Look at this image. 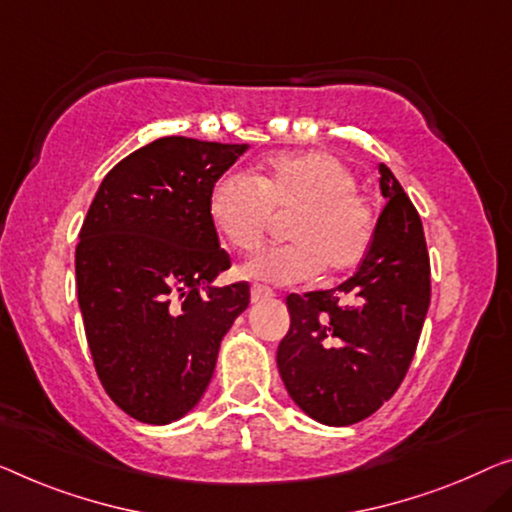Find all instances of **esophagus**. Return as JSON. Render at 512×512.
I'll list each match as a JSON object with an SVG mask.
<instances>
[{
    "label": "esophagus",
    "mask_w": 512,
    "mask_h": 512,
    "mask_svg": "<svg viewBox=\"0 0 512 512\" xmlns=\"http://www.w3.org/2000/svg\"><path fill=\"white\" fill-rule=\"evenodd\" d=\"M273 296V289L266 287V285H259V282H255L253 287H250V299H253L255 303L257 301H264V299H271Z\"/></svg>",
    "instance_id": "1"
}]
</instances>
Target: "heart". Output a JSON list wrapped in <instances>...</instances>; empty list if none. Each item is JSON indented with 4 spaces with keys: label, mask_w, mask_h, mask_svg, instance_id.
I'll return each instance as SVG.
<instances>
[{
    "label": "heart",
    "mask_w": 512,
    "mask_h": 512,
    "mask_svg": "<svg viewBox=\"0 0 512 512\" xmlns=\"http://www.w3.org/2000/svg\"><path fill=\"white\" fill-rule=\"evenodd\" d=\"M356 177L329 151L273 154L246 172H227L211 186L209 218L227 246L250 253L262 243L273 213L285 220V246L266 248L241 266V276L292 285L319 271L345 273L375 239V213L356 193Z\"/></svg>",
    "instance_id": "1"
}]
</instances>
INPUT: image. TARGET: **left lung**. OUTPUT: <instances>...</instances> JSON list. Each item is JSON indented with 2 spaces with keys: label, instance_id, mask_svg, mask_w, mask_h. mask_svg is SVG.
Returning <instances> with one entry per match:
<instances>
[{
  "label": "left lung",
  "instance_id": "left-lung-1",
  "mask_svg": "<svg viewBox=\"0 0 512 512\" xmlns=\"http://www.w3.org/2000/svg\"><path fill=\"white\" fill-rule=\"evenodd\" d=\"M379 174L386 207L358 271L333 289L287 296L280 377L289 398L324 425H354L393 398L430 308L421 216L384 163Z\"/></svg>",
  "mask_w": 512,
  "mask_h": 512
}]
</instances>
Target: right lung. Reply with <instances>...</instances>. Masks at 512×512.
I'll list each match as a JSON object with an SVG mask.
<instances>
[{
  "mask_svg": "<svg viewBox=\"0 0 512 512\" xmlns=\"http://www.w3.org/2000/svg\"><path fill=\"white\" fill-rule=\"evenodd\" d=\"M248 144L160 137L103 179L75 248V280L98 379L135 421L167 425L207 391L220 340L248 308L209 218L211 186Z\"/></svg>",
  "mask_w": 512,
  "mask_h": 512,
  "instance_id": "add662e5",
  "label": "right lung"
}]
</instances>
